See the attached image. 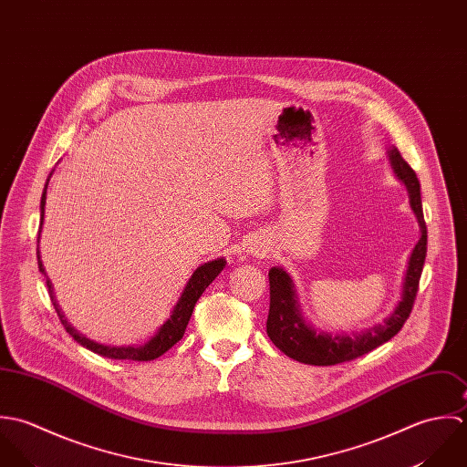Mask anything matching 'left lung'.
Wrapping results in <instances>:
<instances>
[{
    "label": "left lung",
    "mask_w": 467,
    "mask_h": 467,
    "mask_svg": "<svg viewBox=\"0 0 467 467\" xmlns=\"http://www.w3.org/2000/svg\"><path fill=\"white\" fill-rule=\"evenodd\" d=\"M386 155L393 170V175L404 184L408 191L410 207L417 218L419 231H420V238L408 258V267L402 278L400 301L380 325H375L372 328H367L352 336L348 334L332 336L328 332H319L303 317L296 286L290 275L281 267H273L269 271L271 306H269V317H267V334L281 352L294 361L314 365V367H330V365H339L345 361L358 359L372 352L373 348L389 341L402 328L404 321L411 312L417 288H419V280L424 267V260H426V244H428V231H426L422 202H420V184L415 171L400 157L395 146L388 148Z\"/></svg>",
    "instance_id": "obj_1"
}]
</instances>
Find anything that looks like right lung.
Here are the masks:
<instances>
[{"label":"right lung","instance_id":"obj_1","mask_svg":"<svg viewBox=\"0 0 467 467\" xmlns=\"http://www.w3.org/2000/svg\"><path fill=\"white\" fill-rule=\"evenodd\" d=\"M52 177V173H50ZM50 181V179H48ZM48 181L45 184L43 189V194H41V223H39V236H37V244H39V238H41V227H43V220H45V203H47V187H48ZM37 265H39V271L47 276L45 273V267H43V262H41V256H39V247H37ZM225 267V260L223 258H216V260H211L203 265H200L186 283L177 305L173 306L171 310V316L164 321V325H161V328L155 332V336L140 345V347H111V345H100L94 339H88L85 334H81L79 330H76L68 319L65 317V314L61 312L59 305H57V299L54 296V286H52V281L48 280L47 276V286H48V292H50V299L54 303V308L61 319V323L65 325L67 332L78 341L81 343L83 347H87L88 350H92L95 354L102 356V358H111V359H130V361H153L157 358H161L162 354H166L173 345H177L184 332H186L187 323L191 319V314H192V308L198 301V297L203 294V290L213 283V280L223 271Z\"/></svg>","mask_w":467,"mask_h":467}]
</instances>
